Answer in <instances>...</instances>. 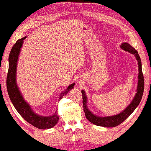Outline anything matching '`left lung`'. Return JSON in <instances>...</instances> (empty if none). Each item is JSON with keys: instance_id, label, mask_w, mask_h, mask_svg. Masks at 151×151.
I'll return each instance as SVG.
<instances>
[{"instance_id": "1", "label": "left lung", "mask_w": 151, "mask_h": 151, "mask_svg": "<svg viewBox=\"0 0 151 151\" xmlns=\"http://www.w3.org/2000/svg\"><path fill=\"white\" fill-rule=\"evenodd\" d=\"M121 48L125 50V51L129 52L131 54H134L137 60L138 61V67H139V73H138V85H137V93L135 94L134 99H133L132 103L129 105L125 110L121 112L119 114L112 116H106V117H99L97 116L94 115L89 111L88 108L86 106L87 98L85 95L84 91H82V103L83 108L85 113L86 118L94 124L97 126L105 127H114L123 123L124 120L127 119L132 113L137 108L139 103L141 101L144 89H145V80H144V76L142 70V63L141 59L139 57L138 52L132 46L127 43H123L121 45Z\"/></svg>"}]
</instances>
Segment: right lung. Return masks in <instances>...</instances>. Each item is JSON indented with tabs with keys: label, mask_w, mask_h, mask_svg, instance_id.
<instances>
[{
	"label": "right lung",
	"mask_w": 151,
	"mask_h": 151,
	"mask_svg": "<svg viewBox=\"0 0 151 151\" xmlns=\"http://www.w3.org/2000/svg\"><path fill=\"white\" fill-rule=\"evenodd\" d=\"M25 39L26 37L17 40L10 52L9 56V70L6 76V89L11 101L21 116L32 126L41 129H46L53 127L58 123L59 116L57 112H56L54 114L50 116H41L37 114L32 110L31 107L23 99L16 84L17 62L24 39ZM74 84H75L73 83L69 85L66 90L61 93L60 99H62L63 96L73 88Z\"/></svg>",
	"instance_id": "right-lung-1"
}]
</instances>
